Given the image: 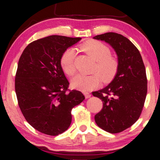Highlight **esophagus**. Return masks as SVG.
Masks as SVG:
<instances>
[{"mask_svg": "<svg viewBox=\"0 0 160 160\" xmlns=\"http://www.w3.org/2000/svg\"><path fill=\"white\" fill-rule=\"evenodd\" d=\"M84 95H85L86 98H89L91 97V94L89 92H85L84 93Z\"/></svg>", "mask_w": 160, "mask_h": 160, "instance_id": "1", "label": "esophagus"}]
</instances>
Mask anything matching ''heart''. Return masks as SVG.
Instances as JSON below:
<instances>
[{
  "mask_svg": "<svg viewBox=\"0 0 160 160\" xmlns=\"http://www.w3.org/2000/svg\"><path fill=\"white\" fill-rule=\"evenodd\" d=\"M82 49L96 61L91 75L78 74L71 80V85L75 89L83 92L91 91L99 86L102 79L104 82L111 80L117 74L119 68V62L117 58L111 56L109 47L98 40H92L82 45ZM76 51L73 47L67 49L62 55L60 63L66 74L73 76L76 71L75 66Z\"/></svg>",
  "mask_w": 160,
  "mask_h": 160,
  "instance_id": "obj_1",
  "label": "heart"
}]
</instances>
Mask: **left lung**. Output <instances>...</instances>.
Masks as SVG:
<instances>
[{
  "label": "left lung",
  "mask_w": 160,
  "mask_h": 160,
  "mask_svg": "<svg viewBox=\"0 0 160 160\" xmlns=\"http://www.w3.org/2000/svg\"><path fill=\"white\" fill-rule=\"evenodd\" d=\"M94 39L109 43L119 62L118 71L111 83L92 92L93 96L103 102L95 121L104 131L119 133L132 126L142 112L148 92L145 66L137 47L122 34L108 32Z\"/></svg>",
  "instance_id": "1"
}]
</instances>
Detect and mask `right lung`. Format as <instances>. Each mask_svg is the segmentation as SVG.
I'll list each match as a JSON object with an SVG mask.
<instances>
[{
	"label": "right lung",
	"mask_w": 160,
	"mask_h": 160,
	"mask_svg": "<svg viewBox=\"0 0 160 160\" xmlns=\"http://www.w3.org/2000/svg\"><path fill=\"white\" fill-rule=\"evenodd\" d=\"M80 38L52 35L34 40L20 56L15 90L22 113L33 128L46 135L62 134L71 122V110L85 99L70 90L60 63L62 55Z\"/></svg>",
	"instance_id": "obj_1"
}]
</instances>
